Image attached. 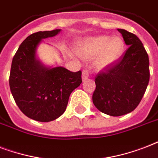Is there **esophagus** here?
I'll return each mask as SVG.
<instances>
[{
    "label": "esophagus",
    "instance_id": "1",
    "mask_svg": "<svg viewBox=\"0 0 158 158\" xmlns=\"http://www.w3.org/2000/svg\"><path fill=\"white\" fill-rule=\"evenodd\" d=\"M88 77H89V72L86 70H83L82 75H81V77H82V80L85 81V79H87Z\"/></svg>",
    "mask_w": 158,
    "mask_h": 158
}]
</instances>
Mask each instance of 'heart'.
<instances>
[{"instance_id":"obj_1","label":"heart","mask_w":158,"mask_h":158,"mask_svg":"<svg viewBox=\"0 0 158 158\" xmlns=\"http://www.w3.org/2000/svg\"><path fill=\"white\" fill-rule=\"evenodd\" d=\"M124 48V42L119 36L101 35L81 41L77 45V52L83 59L90 60L96 57V68L106 69L119 59Z\"/></svg>"}]
</instances>
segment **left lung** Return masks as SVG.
Wrapping results in <instances>:
<instances>
[{
  "mask_svg": "<svg viewBox=\"0 0 158 158\" xmlns=\"http://www.w3.org/2000/svg\"><path fill=\"white\" fill-rule=\"evenodd\" d=\"M129 48L120 60L96 77L92 101L102 113L121 116L140 103L149 82L148 55L139 38L118 29Z\"/></svg>",
  "mask_w": 158,
  "mask_h": 158,
  "instance_id": "8db88e82",
  "label": "left lung"
}]
</instances>
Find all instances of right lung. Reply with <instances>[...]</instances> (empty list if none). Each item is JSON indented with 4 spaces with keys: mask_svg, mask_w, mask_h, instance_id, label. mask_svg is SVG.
<instances>
[{
    "mask_svg": "<svg viewBox=\"0 0 158 158\" xmlns=\"http://www.w3.org/2000/svg\"><path fill=\"white\" fill-rule=\"evenodd\" d=\"M61 31L34 33L19 45L12 60L10 88L15 103L27 117L40 122L57 118L66 110L71 93L81 83V72L45 67L36 57L41 41Z\"/></svg>",
    "mask_w": 158,
    "mask_h": 158,
    "instance_id": "obj_1",
    "label": "right lung"
}]
</instances>
